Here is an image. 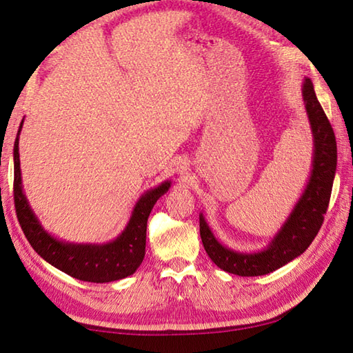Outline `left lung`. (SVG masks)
<instances>
[{"instance_id": "left-lung-1", "label": "left lung", "mask_w": 353, "mask_h": 353, "mask_svg": "<svg viewBox=\"0 0 353 353\" xmlns=\"http://www.w3.org/2000/svg\"><path fill=\"white\" fill-rule=\"evenodd\" d=\"M302 97L314 141L312 176L294 210L268 248L260 252H238L225 248L212 234L204 214H199V232L205 252L214 265L225 272L255 277L279 270L305 252L324 223L336 171V139L310 79L303 82Z\"/></svg>"}]
</instances>
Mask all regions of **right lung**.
<instances>
[{"label": "right lung", "mask_w": 353, "mask_h": 353, "mask_svg": "<svg viewBox=\"0 0 353 353\" xmlns=\"http://www.w3.org/2000/svg\"><path fill=\"white\" fill-rule=\"evenodd\" d=\"M21 126L23 121L19 135ZM19 135L14 145V202L23 234L35 252L57 270L83 282L107 283L134 274L145 259L149 213L160 196L170 190L171 182L166 181L141 196L134 207L126 229L117 240L105 244L65 243L48 234L41 227L23 193Z\"/></svg>", "instance_id": "obj_1"}]
</instances>
